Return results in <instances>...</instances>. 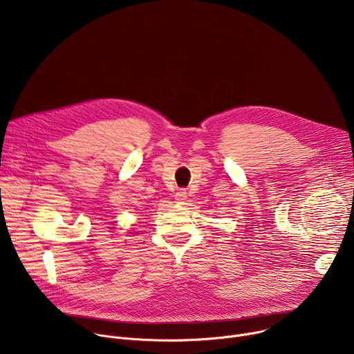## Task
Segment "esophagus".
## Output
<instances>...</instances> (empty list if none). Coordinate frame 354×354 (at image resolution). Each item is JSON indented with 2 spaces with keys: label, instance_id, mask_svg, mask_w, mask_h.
Masks as SVG:
<instances>
[{
  "label": "esophagus",
  "instance_id": "1",
  "mask_svg": "<svg viewBox=\"0 0 354 354\" xmlns=\"http://www.w3.org/2000/svg\"><path fill=\"white\" fill-rule=\"evenodd\" d=\"M186 197H187V193H186V190H178L176 193H175V200L178 201V203H183V201L186 200Z\"/></svg>",
  "mask_w": 354,
  "mask_h": 354
}]
</instances>
